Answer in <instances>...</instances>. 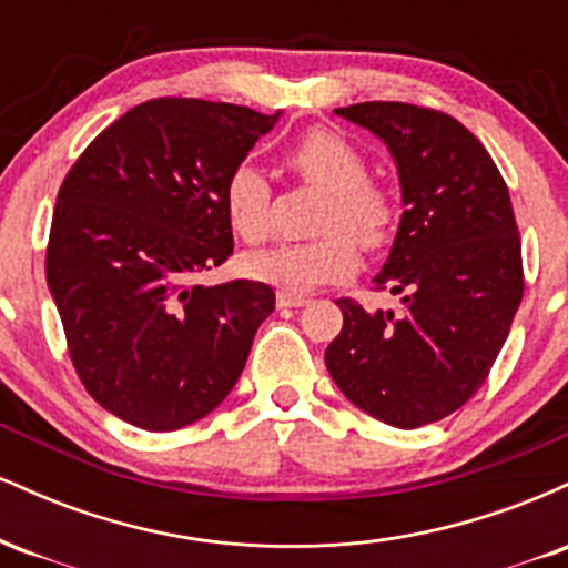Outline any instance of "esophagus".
<instances>
[{"label":"esophagus","mask_w":568,"mask_h":568,"mask_svg":"<svg viewBox=\"0 0 568 568\" xmlns=\"http://www.w3.org/2000/svg\"><path fill=\"white\" fill-rule=\"evenodd\" d=\"M310 298L302 296V293H288V291H280L277 293V306L285 310V306H304Z\"/></svg>","instance_id":"esophagus-1"}]
</instances>
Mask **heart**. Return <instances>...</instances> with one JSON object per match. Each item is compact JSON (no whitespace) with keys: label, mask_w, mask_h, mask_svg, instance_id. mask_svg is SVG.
<instances>
[{"label":"heart","mask_w":568,"mask_h":568,"mask_svg":"<svg viewBox=\"0 0 568 568\" xmlns=\"http://www.w3.org/2000/svg\"><path fill=\"white\" fill-rule=\"evenodd\" d=\"M285 162L306 186L325 192L315 219V240L280 245L245 258V272L285 291H310L315 285L349 277L357 266V244L376 251L395 226V200L387 186L366 179L368 168L344 135L312 128L285 152ZM224 211L234 234L247 245L272 237V186L251 162H240L224 181Z\"/></svg>","instance_id":"heart-1"}]
</instances>
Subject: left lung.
I'll use <instances>...</instances> for the list:
<instances>
[{
    "label": "left lung",
    "instance_id": "1",
    "mask_svg": "<svg viewBox=\"0 0 568 568\" xmlns=\"http://www.w3.org/2000/svg\"><path fill=\"white\" fill-rule=\"evenodd\" d=\"M393 152L400 230L374 288L403 312L336 298L342 334L325 349L336 387L376 419L414 429L478 393L524 298L510 192L491 154L452 114L400 101L336 109Z\"/></svg>",
    "mask_w": 568,
    "mask_h": 568
}]
</instances>
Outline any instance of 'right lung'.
<instances>
[{"instance_id":"right-lung-1","label":"right lung","mask_w":568,"mask_h":568,"mask_svg":"<svg viewBox=\"0 0 568 568\" xmlns=\"http://www.w3.org/2000/svg\"><path fill=\"white\" fill-rule=\"evenodd\" d=\"M277 114L152 98L98 133L58 189L44 272L90 397L168 433L211 414L243 374L275 291L200 285L232 256L224 181Z\"/></svg>"}]
</instances>
